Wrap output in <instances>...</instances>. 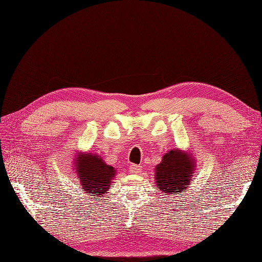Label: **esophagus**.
Wrapping results in <instances>:
<instances>
[{"label": "esophagus", "mask_w": 262, "mask_h": 262, "mask_svg": "<svg viewBox=\"0 0 262 262\" xmlns=\"http://www.w3.org/2000/svg\"><path fill=\"white\" fill-rule=\"evenodd\" d=\"M130 170L134 173H140L142 172V166H138V165H131Z\"/></svg>", "instance_id": "1"}]
</instances>
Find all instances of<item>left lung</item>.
Listing matches in <instances>:
<instances>
[{"label": "left lung", "mask_w": 262, "mask_h": 262, "mask_svg": "<svg viewBox=\"0 0 262 262\" xmlns=\"http://www.w3.org/2000/svg\"><path fill=\"white\" fill-rule=\"evenodd\" d=\"M195 161L191 154L178 148L170 149L155 167V184L162 192L177 194L186 191L195 170Z\"/></svg>", "instance_id": "obj_1"}]
</instances>
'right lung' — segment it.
Returning <instances> with one entry per match:
<instances>
[{
    "mask_svg": "<svg viewBox=\"0 0 262 262\" xmlns=\"http://www.w3.org/2000/svg\"><path fill=\"white\" fill-rule=\"evenodd\" d=\"M75 172L86 193L101 196L106 194L116 176L113 166L107 165L97 154H78L75 157Z\"/></svg>",
    "mask_w": 262,
    "mask_h": 262,
    "instance_id": "1",
    "label": "right lung"
}]
</instances>
